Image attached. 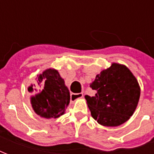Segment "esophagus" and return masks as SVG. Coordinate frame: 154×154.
<instances>
[{"label":"esophagus","instance_id":"obj_1","mask_svg":"<svg viewBox=\"0 0 154 154\" xmlns=\"http://www.w3.org/2000/svg\"><path fill=\"white\" fill-rule=\"evenodd\" d=\"M82 97H83V93H72L70 95V100L71 101H74Z\"/></svg>","mask_w":154,"mask_h":154}]
</instances>
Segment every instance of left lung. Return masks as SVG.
I'll list each match as a JSON object with an SVG mask.
<instances>
[{"label": "left lung", "mask_w": 154, "mask_h": 154, "mask_svg": "<svg viewBox=\"0 0 154 154\" xmlns=\"http://www.w3.org/2000/svg\"><path fill=\"white\" fill-rule=\"evenodd\" d=\"M93 97L85 96L91 116L104 126L122 125L132 116L139 102L140 88L132 72L113 63L97 75L91 84Z\"/></svg>", "instance_id": "left-lung-1"}]
</instances>
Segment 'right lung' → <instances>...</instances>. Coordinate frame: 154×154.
<instances>
[{"label":"right lung","instance_id":"obj_1","mask_svg":"<svg viewBox=\"0 0 154 154\" xmlns=\"http://www.w3.org/2000/svg\"><path fill=\"white\" fill-rule=\"evenodd\" d=\"M36 86L43 90L31 97L35 113L44 118H57L63 115L70 102V94L57 71L48 69L38 75ZM28 91L33 93L36 90L30 87Z\"/></svg>","mask_w":154,"mask_h":154}]
</instances>
